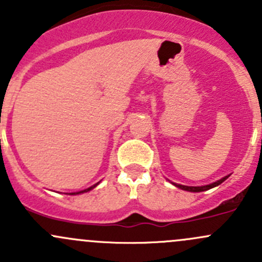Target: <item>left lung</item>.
I'll list each match as a JSON object with an SVG mask.
<instances>
[{"instance_id":"left-lung-1","label":"left lung","mask_w":262,"mask_h":262,"mask_svg":"<svg viewBox=\"0 0 262 262\" xmlns=\"http://www.w3.org/2000/svg\"><path fill=\"white\" fill-rule=\"evenodd\" d=\"M229 176V175H228ZM228 176H224L223 179H221V180L213 182V184H209V185H204V186H186V185H180V184H172L175 185L176 187H179V189L181 190H186V191H191V192H200V191H205V190H209L212 189V187H215L218 186V185H221L222 182L226 181L227 179H228Z\"/></svg>"}]
</instances>
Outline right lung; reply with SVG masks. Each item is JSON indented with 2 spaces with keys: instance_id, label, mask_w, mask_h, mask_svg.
Segmentation results:
<instances>
[{
  "instance_id": "1",
  "label": "right lung",
  "mask_w": 262,
  "mask_h": 262,
  "mask_svg": "<svg viewBox=\"0 0 262 262\" xmlns=\"http://www.w3.org/2000/svg\"><path fill=\"white\" fill-rule=\"evenodd\" d=\"M97 185H99V182H97V184H95V185H92V186L89 187V189H84V190H82V191H78V192H71L70 195H77V194H82V192H87V191H90V190L94 189V187H96Z\"/></svg>"
}]
</instances>
